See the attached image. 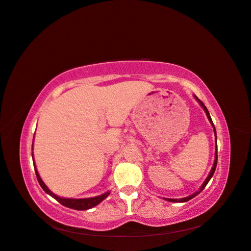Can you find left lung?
<instances>
[{
	"label": "left lung",
	"mask_w": 251,
	"mask_h": 251,
	"mask_svg": "<svg viewBox=\"0 0 251 251\" xmlns=\"http://www.w3.org/2000/svg\"><path fill=\"white\" fill-rule=\"evenodd\" d=\"M195 99L198 100V103L201 104V106L203 108V110H204V112H206V115H207V117H208V119H209V121H210V124H211V126H213V131H214V135H216V142H217V132H216V127H214V125H213V122H212V120H211V117H210V114H209V111H208V109H207V107L203 105V103L202 101L201 100H198L197 99V96H195ZM217 162H218V146L216 145V157H214V163H213V166H212V168H211V171H210V173H209V176H207V178H206V181L203 182V184L201 185V190H199L198 192H196L195 194H193V195H191V196H187V197H185V198H181V199H171V198H166V201H171V202H185V201H190V199H192L193 197H195V196H197L199 193H201L203 188H204V186L207 185L208 184V182L210 181V178L212 177V176H213V173H214V171H216V168H217Z\"/></svg>",
	"instance_id": "8db88e82"
}]
</instances>
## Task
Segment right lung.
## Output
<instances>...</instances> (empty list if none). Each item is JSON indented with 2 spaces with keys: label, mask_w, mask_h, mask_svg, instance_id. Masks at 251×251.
<instances>
[{
  "label": "right lung",
  "mask_w": 251,
  "mask_h": 251,
  "mask_svg": "<svg viewBox=\"0 0 251 251\" xmlns=\"http://www.w3.org/2000/svg\"><path fill=\"white\" fill-rule=\"evenodd\" d=\"M33 146V144H32ZM32 159H33V155H32ZM34 166V171H35V176H37L38 178V182L41 185V187L43 188V191L45 193H48L50 196H52L53 198H55L56 201H57L59 203L63 204L65 207H68L71 209H75V210H88V209H91L95 207L96 204H99L100 201H103L104 199L109 195V192H107L103 195H100V196H96V197H92V198H82V199H74V198H63V197H59V196H56L55 194H53L50 192L48 186L45 185L44 182L42 181V178L40 177L39 176V172L37 170V168H35V165L33 163Z\"/></svg>",
  "instance_id": "right-lung-1"
}]
</instances>
